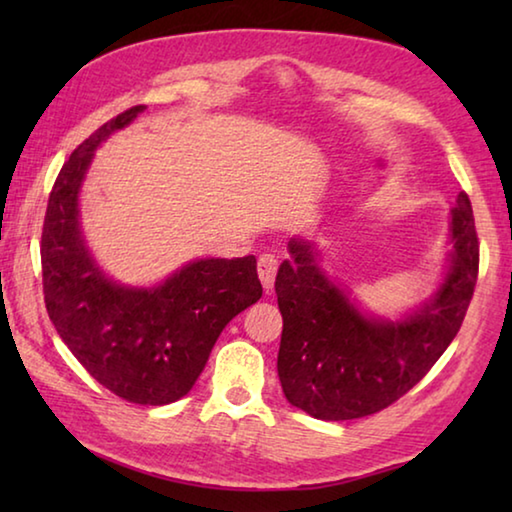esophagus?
<instances>
[{"label":"esophagus","instance_id":"obj_1","mask_svg":"<svg viewBox=\"0 0 512 512\" xmlns=\"http://www.w3.org/2000/svg\"><path fill=\"white\" fill-rule=\"evenodd\" d=\"M257 273H259V280H262V287L264 291H273V284H275V273H277V259L273 255H262L257 262Z\"/></svg>","mask_w":512,"mask_h":512}]
</instances>
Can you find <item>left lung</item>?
<instances>
[{"mask_svg": "<svg viewBox=\"0 0 512 512\" xmlns=\"http://www.w3.org/2000/svg\"><path fill=\"white\" fill-rule=\"evenodd\" d=\"M449 244L438 289L402 316L386 318L363 311L320 268L314 241L293 237L291 259L275 277L284 397L318 420L339 422L377 413L409 393L454 341L474 293L479 239L465 192L452 207Z\"/></svg>", "mask_w": 512, "mask_h": 512, "instance_id": "8db88e82", "label": "left lung"}]
</instances>
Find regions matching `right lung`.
I'll use <instances>...</instances> for the list:
<instances>
[{
  "label": "right lung",
  "mask_w": 512,
  "mask_h": 512,
  "mask_svg": "<svg viewBox=\"0 0 512 512\" xmlns=\"http://www.w3.org/2000/svg\"><path fill=\"white\" fill-rule=\"evenodd\" d=\"M140 112L106 121L60 169L42 228V287L60 339L101 386L126 402L162 406L192 391L223 327L262 298V282L255 255L194 259L153 287L121 284L97 264L79 194L94 151Z\"/></svg>",
  "instance_id": "add662e5"
}]
</instances>
